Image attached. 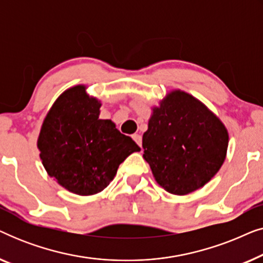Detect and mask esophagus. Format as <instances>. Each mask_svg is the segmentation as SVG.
<instances>
[{
	"label": "esophagus",
	"mask_w": 263,
	"mask_h": 263,
	"mask_svg": "<svg viewBox=\"0 0 263 263\" xmlns=\"http://www.w3.org/2000/svg\"><path fill=\"white\" fill-rule=\"evenodd\" d=\"M132 138H133V140H134V141L138 143V145L141 147V145H142V138H141V135H139V134H133L132 135Z\"/></svg>",
	"instance_id": "obj_1"
}]
</instances>
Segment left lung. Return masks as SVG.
I'll return each mask as SVG.
<instances>
[{"label":"left lung","instance_id":"obj_1","mask_svg":"<svg viewBox=\"0 0 263 263\" xmlns=\"http://www.w3.org/2000/svg\"><path fill=\"white\" fill-rule=\"evenodd\" d=\"M229 132L217 115L182 89L167 92L152 106L143 133V159L161 188L186 195L202 188L220 170Z\"/></svg>","mask_w":263,"mask_h":263}]
</instances>
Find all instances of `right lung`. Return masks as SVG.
Listing matches in <instances>:
<instances>
[{
  "label": "right lung",
  "instance_id": "1",
  "mask_svg": "<svg viewBox=\"0 0 263 263\" xmlns=\"http://www.w3.org/2000/svg\"><path fill=\"white\" fill-rule=\"evenodd\" d=\"M86 89V85H75L61 93L46 114L37 140L48 175L80 196L105 189L122 161L140 151L112 121L100 120L102 102Z\"/></svg>",
  "mask_w": 263,
  "mask_h": 263
}]
</instances>
